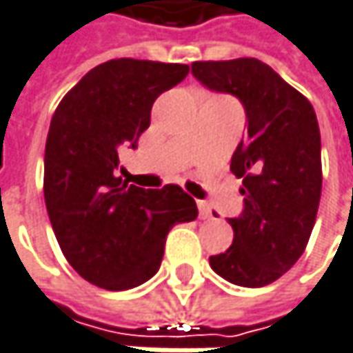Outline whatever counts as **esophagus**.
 <instances>
[{
	"instance_id": "34e87169",
	"label": "esophagus",
	"mask_w": 353,
	"mask_h": 353,
	"mask_svg": "<svg viewBox=\"0 0 353 353\" xmlns=\"http://www.w3.org/2000/svg\"><path fill=\"white\" fill-rule=\"evenodd\" d=\"M198 210H200V218H202V220H210V218H214V214H212V208H210L208 202L200 200V202H198Z\"/></svg>"
}]
</instances>
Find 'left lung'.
Masks as SVG:
<instances>
[{"label": "left lung", "instance_id": "1", "mask_svg": "<svg viewBox=\"0 0 353 353\" xmlns=\"http://www.w3.org/2000/svg\"><path fill=\"white\" fill-rule=\"evenodd\" d=\"M192 74L234 94L246 133L230 161L244 210L228 218L234 241L210 267L241 287H265L303 254L321 198V137L311 103L256 58L194 62Z\"/></svg>", "mask_w": 353, "mask_h": 353}]
</instances>
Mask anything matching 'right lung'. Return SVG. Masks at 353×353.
<instances>
[{"instance_id":"obj_1","label":"right lung","mask_w":353,"mask_h":353,"mask_svg":"<svg viewBox=\"0 0 353 353\" xmlns=\"http://www.w3.org/2000/svg\"><path fill=\"white\" fill-rule=\"evenodd\" d=\"M188 72L185 64L109 60L86 72L52 117L44 153L50 222L70 267L101 289L149 281L168 232L198 218L179 185L143 190L119 177V151L137 147L155 99Z\"/></svg>"}]
</instances>
